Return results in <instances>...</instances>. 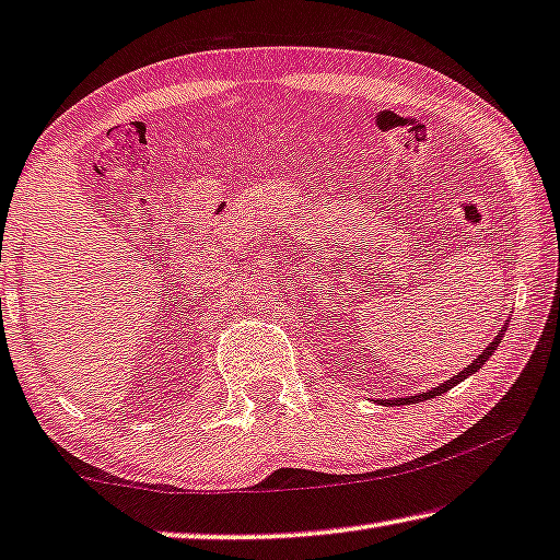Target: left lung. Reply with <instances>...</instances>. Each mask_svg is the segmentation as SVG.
<instances>
[{"label": "left lung", "instance_id": "1", "mask_svg": "<svg viewBox=\"0 0 560 560\" xmlns=\"http://www.w3.org/2000/svg\"><path fill=\"white\" fill-rule=\"evenodd\" d=\"M505 328H509V325H505ZM503 332L505 330H501V332H498L495 335V340L493 342H490V346L483 350V352H480V355L476 358V360H472V363L466 368V370H460V373L458 375H453L451 377V381H445V383H441V385H438V388H433V390H428V393H420V395H406V398H395V400H383V406H410V402H418V400H428V398H435V395H441V393H448L451 388H453V385H458L460 381H466V377L468 375H472V373H478V370L480 368H483L486 365V360L490 358V355H493V352H495V348H498V342H501L503 340Z\"/></svg>", "mask_w": 560, "mask_h": 560}]
</instances>
